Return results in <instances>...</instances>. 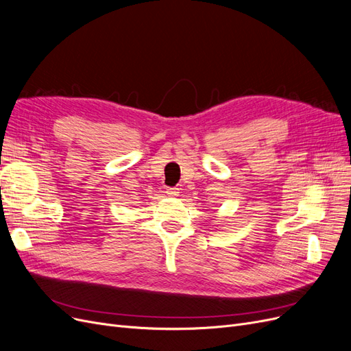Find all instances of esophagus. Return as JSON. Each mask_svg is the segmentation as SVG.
<instances>
[{"label":"esophagus","instance_id":"esophagus-1","mask_svg":"<svg viewBox=\"0 0 351 351\" xmlns=\"http://www.w3.org/2000/svg\"><path fill=\"white\" fill-rule=\"evenodd\" d=\"M180 189L178 187H167V195L168 196H178Z\"/></svg>","mask_w":351,"mask_h":351}]
</instances>
